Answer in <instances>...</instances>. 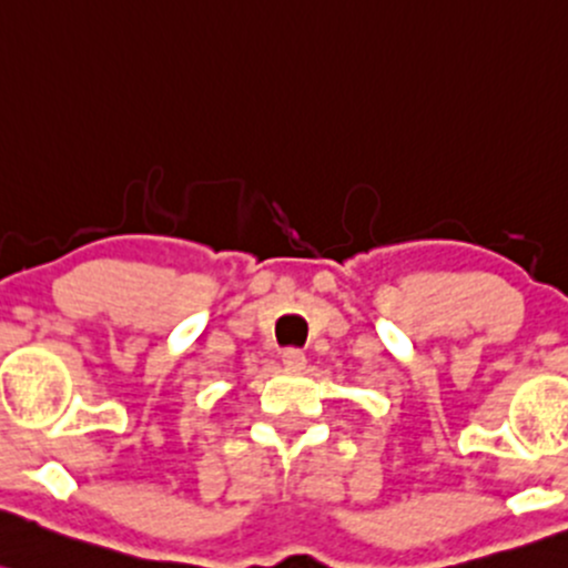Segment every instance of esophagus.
Here are the masks:
<instances>
[{"mask_svg": "<svg viewBox=\"0 0 568 568\" xmlns=\"http://www.w3.org/2000/svg\"><path fill=\"white\" fill-rule=\"evenodd\" d=\"M283 364H285V367H302V364H304V354H302V351L300 348H285L283 351Z\"/></svg>", "mask_w": 568, "mask_h": 568, "instance_id": "1", "label": "esophagus"}]
</instances>
